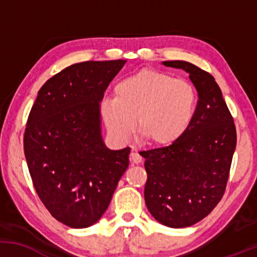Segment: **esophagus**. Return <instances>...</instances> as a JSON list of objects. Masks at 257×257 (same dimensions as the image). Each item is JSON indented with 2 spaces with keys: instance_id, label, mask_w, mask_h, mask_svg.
Segmentation results:
<instances>
[{
  "instance_id": "34e87169",
  "label": "esophagus",
  "mask_w": 257,
  "mask_h": 257,
  "mask_svg": "<svg viewBox=\"0 0 257 257\" xmlns=\"http://www.w3.org/2000/svg\"><path fill=\"white\" fill-rule=\"evenodd\" d=\"M131 162L133 164H139L143 162V157L139 155V152L135 149H133V152L131 153Z\"/></svg>"
}]
</instances>
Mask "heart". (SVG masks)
I'll return each instance as SVG.
<instances>
[{
  "instance_id": "heart-1",
  "label": "heart",
  "mask_w": 257,
  "mask_h": 257,
  "mask_svg": "<svg viewBox=\"0 0 257 257\" xmlns=\"http://www.w3.org/2000/svg\"><path fill=\"white\" fill-rule=\"evenodd\" d=\"M114 99L100 104L112 138L126 141L137 120L139 137L155 147L172 146L192 123L197 106L194 88L166 72L144 69L114 85Z\"/></svg>"
}]
</instances>
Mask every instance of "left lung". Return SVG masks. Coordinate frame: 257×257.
Listing matches in <instances>:
<instances>
[{
  "label": "left lung",
  "mask_w": 257,
  "mask_h": 257,
  "mask_svg": "<svg viewBox=\"0 0 257 257\" xmlns=\"http://www.w3.org/2000/svg\"><path fill=\"white\" fill-rule=\"evenodd\" d=\"M182 69L198 91L191 125L172 146L149 150L145 203L162 225L192 226L213 211L225 193L237 144L233 117L209 72L182 60L163 61Z\"/></svg>",
  "instance_id": "8db88e82"
}]
</instances>
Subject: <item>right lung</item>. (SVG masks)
<instances>
[{"instance_id":"right-lung-1","label":"right lung","mask_w":257,"mask_h":257,"mask_svg":"<svg viewBox=\"0 0 257 257\" xmlns=\"http://www.w3.org/2000/svg\"><path fill=\"white\" fill-rule=\"evenodd\" d=\"M125 60L73 64L38 90L24 134L34 187L53 217L72 228L98 221L129 166L131 149H107L100 101Z\"/></svg>"}]
</instances>
